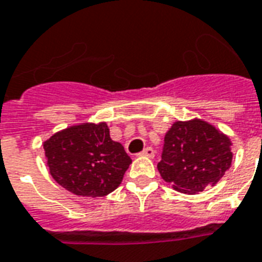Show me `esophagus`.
Wrapping results in <instances>:
<instances>
[{
  "mask_svg": "<svg viewBox=\"0 0 262 262\" xmlns=\"http://www.w3.org/2000/svg\"><path fill=\"white\" fill-rule=\"evenodd\" d=\"M139 156H147V158H154V156H155V151H154L151 147H147V148H144L143 152H140Z\"/></svg>",
  "mask_w": 262,
  "mask_h": 262,
  "instance_id": "esophagus-1",
  "label": "esophagus"
}]
</instances>
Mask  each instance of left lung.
Segmentation results:
<instances>
[{"label":"left lung","instance_id":"8db88e82","mask_svg":"<svg viewBox=\"0 0 262 262\" xmlns=\"http://www.w3.org/2000/svg\"><path fill=\"white\" fill-rule=\"evenodd\" d=\"M231 162L227 136L211 123L191 119L172 123L166 133L158 170L175 190L194 194L219 182Z\"/></svg>","mask_w":262,"mask_h":262}]
</instances>
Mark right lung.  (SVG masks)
Listing matches in <instances>:
<instances>
[{
    "mask_svg": "<svg viewBox=\"0 0 262 262\" xmlns=\"http://www.w3.org/2000/svg\"><path fill=\"white\" fill-rule=\"evenodd\" d=\"M43 148L51 177L77 195L108 194L132 163L122 145L111 140L106 122L67 127L45 141Z\"/></svg>",
    "mask_w": 262,
    "mask_h": 262,
    "instance_id": "add662e5",
    "label": "right lung"
}]
</instances>
